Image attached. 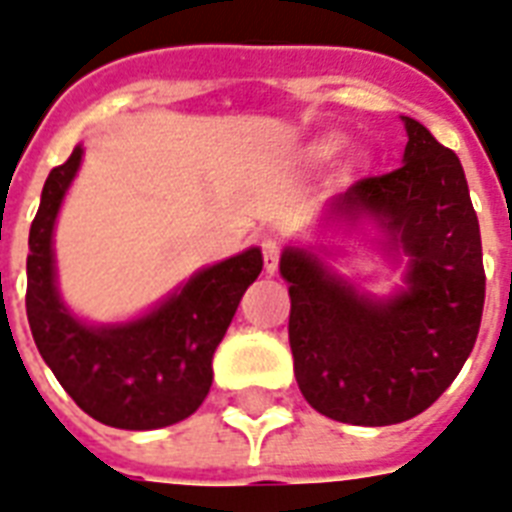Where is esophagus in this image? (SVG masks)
I'll list each match as a JSON object with an SVG mask.
<instances>
[{"label": "esophagus", "mask_w": 512, "mask_h": 512, "mask_svg": "<svg viewBox=\"0 0 512 512\" xmlns=\"http://www.w3.org/2000/svg\"><path fill=\"white\" fill-rule=\"evenodd\" d=\"M261 256H264V269H267V275H275L277 272V261H280V243L267 237L264 243H261Z\"/></svg>", "instance_id": "1"}]
</instances>
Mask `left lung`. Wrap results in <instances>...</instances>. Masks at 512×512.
Returning a JSON list of instances; mask_svg holds the SVG:
<instances>
[{
  "mask_svg": "<svg viewBox=\"0 0 512 512\" xmlns=\"http://www.w3.org/2000/svg\"><path fill=\"white\" fill-rule=\"evenodd\" d=\"M403 165L360 178L334 200L339 219H374L408 256L406 288L360 293L318 253L285 248L293 374L315 411L347 425L384 427L441 398L473 352L486 275L465 170L411 117Z\"/></svg>",
  "mask_w": 512,
  "mask_h": 512,
  "instance_id": "obj_1",
  "label": "left lung"
}]
</instances>
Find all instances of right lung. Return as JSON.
<instances>
[{
	"label": "right lung",
	"instance_id": "right-lung-1",
	"mask_svg": "<svg viewBox=\"0 0 512 512\" xmlns=\"http://www.w3.org/2000/svg\"><path fill=\"white\" fill-rule=\"evenodd\" d=\"M82 162L77 146L50 170L31 221L26 315L39 355L85 414L120 430H157L192 417L213 382V352L259 277V248L202 269L149 315L120 326H87L55 288L53 227Z\"/></svg>",
	"mask_w": 512,
	"mask_h": 512
}]
</instances>
